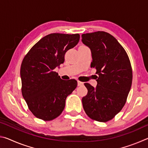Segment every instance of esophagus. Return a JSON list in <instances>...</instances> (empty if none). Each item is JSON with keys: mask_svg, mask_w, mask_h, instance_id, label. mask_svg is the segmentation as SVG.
<instances>
[{"mask_svg": "<svg viewBox=\"0 0 148 148\" xmlns=\"http://www.w3.org/2000/svg\"><path fill=\"white\" fill-rule=\"evenodd\" d=\"M84 85V83L82 82H79V81H77V86H82Z\"/></svg>", "mask_w": 148, "mask_h": 148, "instance_id": "1", "label": "esophagus"}]
</instances>
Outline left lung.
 Listing matches in <instances>:
<instances>
[{
	"mask_svg": "<svg viewBox=\"0 0 148 148\" xmlns=\"http://www.w3.org/2000/svg\"><path fill=\"white\" fill-rule=\"evenodd\" d=\"M82 38L91 49V67L99 75L96 88L84 84L88 90L82 98L84 111L95 121H108L121 111L127 101L132 80L131 62L123 46L108 32L83 34Z\"/></svg>",
	"mask_w": 148,
	"mask_h": 148,
	"instance_id": "left-lung-1",
	"label": "left lung"
}]
</instances>
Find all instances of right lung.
<instances>
[{
	"label": "right lung",
	"mask_w": 148,
	"mask_h": 148,
	"mask_svg": "<svg viewBox=\"0 0 148 148\" xmlns=\"http://www.w3.org/2000/svg\"><path fill=\"white\" fill-rule=\"evenodd\" d=\"M79 40V34H50L23 58L20 70L22 95L37 118L51 121L60 116L67 96L76 88V79H62L53 70L63 63L66 52Z\"/></svg>",
	"instance_id": "add662e5"
}]
</instances>
